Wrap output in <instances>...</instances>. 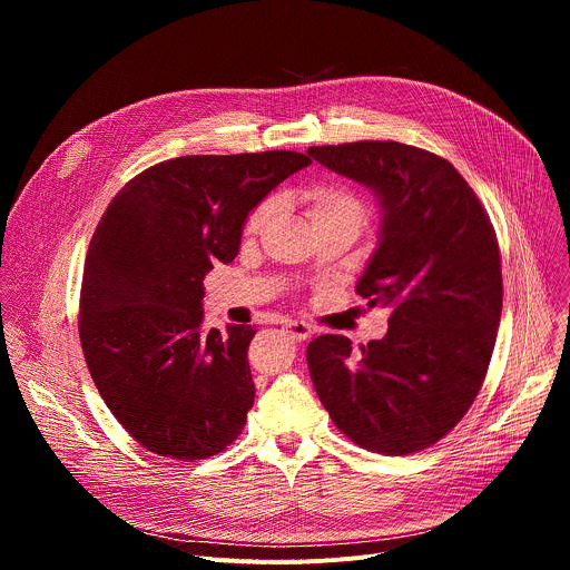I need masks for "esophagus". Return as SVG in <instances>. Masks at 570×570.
I'll return each mask as SVG.
<instances>
[{
    "instance_id": "esophagus-1",
    "label": "esophagus",
    "mask_w": 570,
    "mask_h": 570,
    "mask_svg": "<svg viewBox=\"0 0 570 570\" xmlns=\"http://www.w3.org/2000/svg\"><path fill=\"white\" fill-rule=\"evenodd\" d=\"M284 330H286V334H288L293 341H306V338L311 336V327H308L306 322L288 320V322L284 324Z\"/></svg>"
}]
</instances>
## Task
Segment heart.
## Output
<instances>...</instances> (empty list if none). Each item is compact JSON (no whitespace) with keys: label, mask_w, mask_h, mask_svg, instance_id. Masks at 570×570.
<instances>
[{"label":"heart","mask_w":570,"mask_h":570,"mask_svg":"<svg viewBox=\"0 0 570 570\" xmlns=\"http://www.w3.org/2000/svg\"><path fill=\"white\" fill-rule=\"evenodd\" d=\"M304 203H306V212L311 223H327V220H338V218H352L356 223H363L365 216V207L358 200V196L341 185H315L304 194ZM277 209L275 200H266L262 203L248 218L246 223V232L248 234H257L259 229H264L268 225V220L273 218Z\"/></svg>","instance_id":"heart-1"}]
</instances>
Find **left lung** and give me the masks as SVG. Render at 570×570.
Returning a JSON list of instances; mask_svg holds the SVG:
<instances>
[{"instance_id": "obj_1", "label": "left lung", "mask_w": 570, "mask_h": 570, "mask_svg": "<svg viewBox=\"0 0 570 570\" xmlns=\"http://www.w3.org/2000/svg\"><path fill=\"white\" fill-rule=\"evenodd\" d=\"M322 167L367 187L379 246L356 293L387 306V334L352 354L345 336L306 347L315 392L358 446L409 455L442 440L490 367L503 277L490 216L451 161L399 141L311 146Z\"/></svg>"}]
</instances>
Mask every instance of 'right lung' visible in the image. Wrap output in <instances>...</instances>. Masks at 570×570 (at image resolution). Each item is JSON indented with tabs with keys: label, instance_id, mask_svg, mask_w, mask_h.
I'll return each instance as SVG.
<instances>
[{
	"label": "right lung",
	"instance_id": "right-lung-1",
	"mask_svg": "<svg viewBox=\"0 0 570 570\" xmlns=\"http://www.w3.org/2000/svg\"><path fill=\"white\" fill-rule=\"evenodd\" d=\"M308 165L293 150L174 157L132 178L101 216L80 286V345L110 413L148 451L194 462L246 426L257 330L207 332L203 279L234 262L250 212Z\"/></svg>",
	"mask_w": 570,
	"mask_h": 570
}]
</instances>
